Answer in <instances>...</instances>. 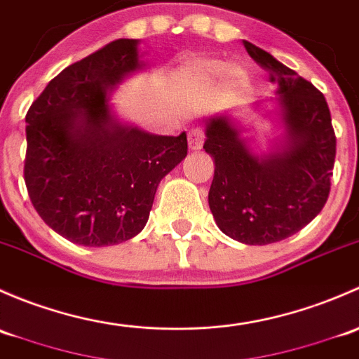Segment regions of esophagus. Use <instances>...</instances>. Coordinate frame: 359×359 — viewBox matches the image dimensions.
Returning <instances> with one entry per match:
<instances>
[{"label":"esophagus","mask_w":359,"mask_h":359,"mask_svg":"<svg viewBox=\"0 0 359 359\" xmlns=\"http://www.w3.org/2000/svg\"><path fill=\"white\" fill-rule=\"evenodd\" d=\"M204 140L205 135L202 128H194L188 131V147H190L191 150H201L202 145H204Z\"/></svg>","instance_id":"1"}]
</instances>
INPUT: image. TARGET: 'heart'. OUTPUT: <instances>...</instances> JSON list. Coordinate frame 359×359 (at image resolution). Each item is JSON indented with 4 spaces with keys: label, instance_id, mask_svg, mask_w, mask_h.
<instances>
[{
    "label": "heart",
    "instance_id": "1",
    "mask_svg": "<svg viewBox=\"0 0 359 359\" xmlns=\"http://www.w3.org/2000/svg\"><path fill=\"white\" fill-rule=\"evenodd\" d=\"M188 70H190L194 76L204 77V79H216V77L223 76L228 70V65L223 60H217V58H195L188 64ZM230 77V83L233 86H242L247 81L245 72L242 69L233 67L228 72Z\"/></svg>",
    "mask_w": 359,
    "mask_h": 359
}]
</instances>
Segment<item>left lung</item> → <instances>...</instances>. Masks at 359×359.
<instances>
[{
  "label": "left lung",
  "mask_w": 359,
  "mask_h": 359,
  "mask_svg": "<svg viewBox=\"0 0 359 359\" xmlns=\"http://www.w3.org/2000/svg\"><path fill=\"white\" fill-rule=\"evenodd\" d=\"M247 53L278 83L285 145L257 157L228 116L205 121V152L214 158L209 207L224 235L249 245L289 238L311 223L330 194L335 133L323 95L256 44Z\"/></svg>",
  "instance_id": "left-lung-1"
}]
</instances>
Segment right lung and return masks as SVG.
Here are the masks:
<instances>
[{
  "label": "right lung",
  "instance_id": "1",
  "mask_svg": "<svg viewBox=\"0 0 359 359\" xmlns=\"http://www.w3.org/2000/svg\"><path fill=\"white\" fill-rule=\"evenodd\" d=\"M136 39H116L48 83L25 116L24 180L51 230L88 247L116 245L149 221L161 180L187 135L157 136L112 116L109 93L142 69Z\"/></svg>",
  "mask_w": 359,
  "mask_h": 359
}]
</instances>
